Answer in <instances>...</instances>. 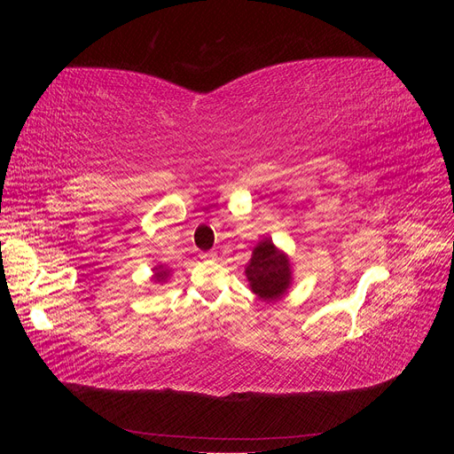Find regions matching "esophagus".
Instances as JSON below:
<instances>
[{"label":"esophagus","instance_id":"34e87169","mask_svg":"<svg viewBox=\"0 0 454 454\" xmlns=\"http://www.w3.org/2000/svg\"><path fill=\"white\" fill-rule=\"evenodd\" d=\"M200 257L204 261H214L215 259V252H204V254H200Z\"/></svg>","mask_w":454,"mask_h":454}]
</instances>
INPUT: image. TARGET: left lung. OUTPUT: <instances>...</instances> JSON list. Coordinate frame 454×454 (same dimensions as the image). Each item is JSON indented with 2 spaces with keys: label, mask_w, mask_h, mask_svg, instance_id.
I'll use <instances>...</instances> for the list:
<instances>
[{
  "label": "left lung",
  "mask_w": 454,
  "mask_h": 454,
  "mask_svg": "<svg viewBox=\"0 0 454 454\" xmlns=\"http://www.w3.org/2000/svg\"><path fill=\"white\" fill-rule=\"evenodd\" d=\"M246 277L250 280L254 294L265 301H272L280 297L290 286V261L274 248L270 240H263L255 246Z\"/></svg>",
  "instance_id": "obj_1"
}]
</instances>
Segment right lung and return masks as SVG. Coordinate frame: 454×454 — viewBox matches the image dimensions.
<instances>
[{"instance_id":"1","label":"right lung","mask_w":454,"mask_h":454,"mask_svg":"<svg viewBox=\"0 0 454 454\" xmlns=\"http://www.w3.org/2000/svg\"><path fill=\"white\" fill-rule=\"evenodd\" d=\"M164 277H167V270H157V272H155V278H157V282H162V280H164Z\"/></svg>"}]
</instances>
